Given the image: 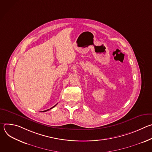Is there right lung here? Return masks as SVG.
Returning <instances> with one entry per match:
<instances>
[{
  "label": "right lung",
  "mask_w": 152,
  "mask_h": 152,
  "mask_svg": "<svg viewBox=\"0 0 152 152\" xmlns=\"http://www.w3.org/2000/svg\"><path fill=\"white\" fill-rule=\"evenodd\" d=\"M56 104H55V106H53V107H51V108H50V109H49V110H45V111H41V112H46V111H49V110H51V109H52V108H53V107H55V106H56Z\"/></svg>",
  "instance_id": "right-lung-1"
}]
</instances>
